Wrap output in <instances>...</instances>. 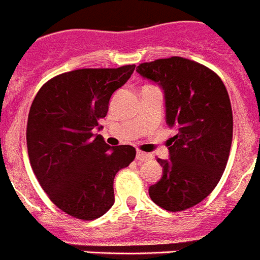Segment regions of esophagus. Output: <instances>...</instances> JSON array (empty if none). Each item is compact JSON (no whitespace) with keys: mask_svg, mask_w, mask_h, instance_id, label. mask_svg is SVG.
<instances>
[{"mask_svg":"<svg viewBox=\"0 0 260 260\" xmlns=\"http://www.w3.org/2000/svg\"><path fill=\"white\" fill-rule=\"evenodd\" d=\"M151 157H152V155L147 154V152H143V151L137 152V160H139V161H147V160H150Z\"/></svg>","mask_w":260,"mask_h":260,"instance_id":"esophagus-1","label":"esophagus"}]
</instances>
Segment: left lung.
<instances>
[{"label":"left lung","mask_w":260,"mask_h":260,"mask_svg":"<svg viewBox=\"0 0 260 260\" xmlns=\"http://www.w3.org/2000/svg\"><path fill=\"white\" fill-rule=\"evenodd\" d=\"M137 72L164 90L170 159H157L163 176L148 194L168 212H181L212 193L222 176L233 139V112L222 80L180 56L142 63Z\"/></svg>","instance_id":"left-lung-1"}]
</instances>
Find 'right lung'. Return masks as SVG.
Masks as SVG:
<instances>
[{"instance_id": "obj_1", "label": "right lung", "mask_w": 260, "mask_h": 260, "mask_svg": "<svg viewBox=\"0 0 260 260\" xmlns=\"http://www.w3.org/2000/svg\"><path fill=\"white\" fill-rule=\"evenodd\" d=\"M134 70L132 64L61 73L31 104L26 130L31 168L51 201L77 219L99 218L112 208L115 174L134 160L133 146L110 147L93 134L112 94Z\"/></svg>"}]
</instances>
